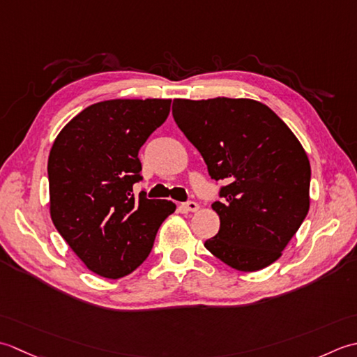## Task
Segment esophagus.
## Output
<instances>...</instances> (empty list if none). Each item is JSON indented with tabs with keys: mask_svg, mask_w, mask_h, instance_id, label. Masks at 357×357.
Here are the masks:
<instances>
[{
	"mask_svg": "<svg viewBox=\"0 0 357 357\" xmlns=\"http://www.w3.org/2000/svg\"><path fill=\"white\" fill-rule=\"evenodd\" d=\"M180 208L183 209V211H186V213H188V211H191V213H194V211L199 209V203L194 202V200H188L185 203H181Z\"/></svg>",
	"mask_w": 357,
	"mask_h": 357,
	"instance_id": "34e87169",
	"label": "esophagus"
}]
</instances>
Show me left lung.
I'll list each match as a JSON object with an SVG mask.
<instances>
[{
    "label": "left lung",
    "mask_w": 357,
    "mask_h": 357,
    "mask_svg": "<svg viewBox=\"0 0 357 357\" xmlns=\"http://www.w3.org/2000/svg\"><path fill=\"white\" fill-rule=\"evenodd\" d=\"M172 117L222 181L213 209L220 229L205 248L238 271L282 256L310 209L311 168L302 144L270 107L217 97L172 103Z\"/></svg>",
    "instance_id": "left-lung-1"
}]
</instances>
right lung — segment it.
Wrapping results in <instances>:
<instances>
[{
  "label": "right lung",
  "mask_w": 357,
  "mask_h": 357,
  "mask_svg": "<svg viewBox=\"0 0 357 357\" xmlns=\"http://www.w3.org/2000/svg\"><path fill=\"white\" fill-rule=\"evenodd\" d=\"M171 100H107L72 119L47 162L50 217L83 264L106 279L140 266L163 220L176 211L168 200L138 199V151L168 119Z\"/></svg>",
  "instance_id": "add662e5"
}]
</instances>
